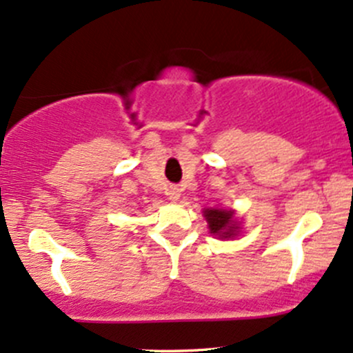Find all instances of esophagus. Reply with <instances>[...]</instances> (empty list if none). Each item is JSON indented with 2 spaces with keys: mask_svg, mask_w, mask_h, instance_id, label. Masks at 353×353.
<instances>
[{
  "mask_svg": "<svg viewBox=\"0 0 353 353\" xmlns=\"http://www.w3.org/2000/svg\"><path fill=\"white\" fill-rule=\"evenodd\" d=\"M168 196H170V200H173V202H175V200L180 199V188L170 187L168 188Z\"/></svg>",
  "mask_w": 353,
  "mask_h": 353,
  "instance_id": "esophagus-1",
  "label": "esophagus"
}]
</instances>
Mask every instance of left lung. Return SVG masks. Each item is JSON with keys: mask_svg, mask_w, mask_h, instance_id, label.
<instances>
[{"mask_svg": "<svg viewBox=\"0 0 353 353\" xmlns=\"http://www.w3.org/2000/svg\"><path fill=\"white\" fill-rule=\"evenodd\" d=\"M203 217L207 219L210 234H214L219 239H232L241 230V225L236 221L234 210H227V208H205Z\"/></svg>", "mask_w": 353, "mask_h": 353, "instance_id": "1", "label": "left lung"}]
</instances>
